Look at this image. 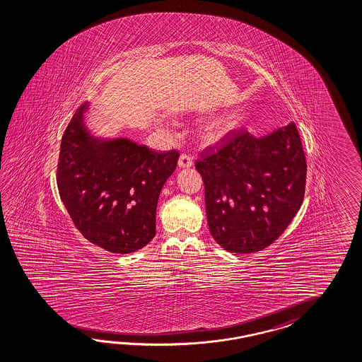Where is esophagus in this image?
Returning a JSON list of instances; mask_svg holds the SVG:
<instances>
[{"label":"esophagus","instance_id":"esophagus-1","mask_svg":"<svg viewBox=\"0 0 362 362\" xmlns=\"http://www.w3.org/2000/svg\"><path fill=\"white\" fill-rule=\"evenodd\" d=\"M177 165L180 168H188V167L194 166V159H192V156H189V154H187V153H183L182 156H179V162H177Z\"/></svg>","mask_w":362,"mask_h":362}]
</instances>
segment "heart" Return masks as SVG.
<instances>
[{
    "instance_id": "obj_1",
    "label": "heart",
    "mask_w": 362,
    "mask_h": 362,
    "mask_svg": "<svg viewBox=\"0 0 362 362\" xmlns=\"http://www.w3.org/2000/svg\"><path fill=\"white\" fill-rule=\"evenodd\" d=\"M240 121L238 116H228V117L218 118L209 124L203 132V137L206 142H214L216 139L223 137L228 130L235 127Z\"/></svg>"
}]
</instances>
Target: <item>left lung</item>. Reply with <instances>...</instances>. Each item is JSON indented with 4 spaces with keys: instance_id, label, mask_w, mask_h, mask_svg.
Listing matches in <instances>:
<instances>
[{
    "instance_id": "1",
    "label": "left lung",
    "mask_w": 362,
    "mask_h": 362,
    "mask_svg": "<svg viewBox=\"0 0 362 362\" xmlns=\"http://www.w3.org/2000/svg\"><path fill=\"white\" fill-rule=\"evenodd\" d=\"M208 226L229 253H255L282 235L302 206L307 162L296 125L255 138L232 130L196 160Z\"/></svg>"
}]
</instances>
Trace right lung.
Listing matches in <instances>:
<instances>
[{"mask_svg": "<svg viewBox=\"0 0 362 362\" xmlns=\"http://www.w3.org/2000/svg\"><path fill=\"white\" fill-rule=\"evenodd\" d=\"M75 112L59 154V195L78 232L107 252H137L156 235L160 189L175 171L179 153H156L127 138L89 134L84 113Z\"/></svg>", "mask_w": 362, "mask_h": 362, "instance_id": "right-lung-1", "label": "right lung"}]
</instances>
